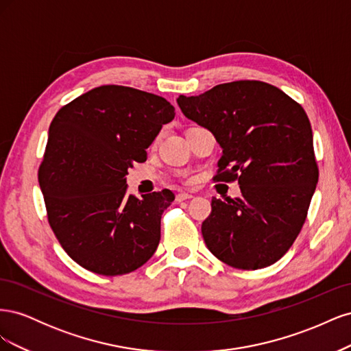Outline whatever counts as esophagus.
Segmentation results:
<instances>
[{"instance_id": "1", "label": "esophagus", "mask_w": 351, "mask_h": 351, "mask_svg": "<svg viewBox=\"0 0 351 351\" xmlns=\"http://www.w3.org/2000/svg\"><path fill=\"white\" fill-rule=\"evenodd\" d=\"M193 196L192 195H189V193H178L177 196H176V200L177 202H184V200H189V199H192Z\"/></svg>"}]
</instances>
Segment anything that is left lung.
<instances>
[{
	"instance_id": "1",
	"label": "left lung",
	"mask_w": 351,
	"mask_h": 351,
	"mask_svg": "<svg viewBox=\"0 0 351 351\" xmlns=\"http://www.w3.org/2000/svg\"><path fill=\"white\" fill-rule=\"evenodd\" d=\"M177 102L222 147L214 182H239L241 190L236 199H212L202 222L208 249L237 269L280 261L302 231L319 177L303 107L259 80L217 84Z\"/></svg>"
}]
</instances>
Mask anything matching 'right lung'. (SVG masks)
<instances>
[{"mask_svg": "<svg viewBox=\"0 0 351 351\" xmlns=\"http://www.w3.org/2000/svg\"><path fill=\"white\" fill-rule=\"evenodd\" d=\"M165 98L104 84L66 104L49 125L38 169L48 222L61 247L80 267L115 277L141 268L161 239V215L171 190L137 199L127 169L174 119Z\"/></svg>", "mask_w": 351, "mask_h": 351, "instance_id": "obj_1", "label": "right lung"}]
</instances>
